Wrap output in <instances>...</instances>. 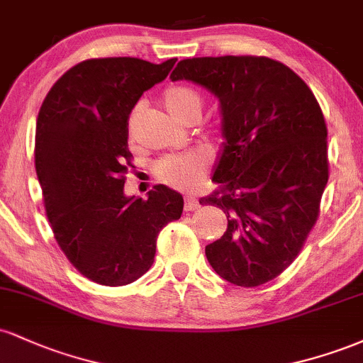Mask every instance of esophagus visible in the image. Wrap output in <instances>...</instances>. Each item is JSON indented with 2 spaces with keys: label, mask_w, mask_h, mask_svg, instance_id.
I'll list each match as a JSON object with an SVG mask.
<instances>
[{
  "label": "esophagus",
  "mask_w": 363,
  "mask_h": 363,
  "mask_svg": "<svg viewBox=\"0 0 363 363\" xmlns=\"http://www.w3.org/2000/svg\"><path fill=\"white\" fill-rule=\"evenodd\" d=\"M184 210L186 211H196L199 206H201V203H199L198 198H194V196H187L184 199Z\"/></svg>",
  "instance_id": "esophagus-1"
}]
</instances>
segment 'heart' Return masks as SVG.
I'll return each instance as SVG.
<instances>
[{
    "mask_svg": "<svg viewBox=\"0 0 363 363\" xmlns=\"http://www.w3.org/2000/svg\"><path fill=\"white\" fill-rule=\"evenodd\" d=\"M164 104L165 109L179 121H184L189 114L199 116L201 112V97L194 89L186 85L169 86L164 91ZM210 165L211 153L205 148H196L160 158L155 164V176L164 184L189 191L199 184Z\"/></svg>",
    "mask_w": 363,
    "mask_h": 363,
    "instance_id": "obj_1",
    "label": "heart"
}]
</instances>
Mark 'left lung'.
I'll list each match as a JSON object with an SVG mask.
<instances>
[{"label":"left lung","instance_id":"left-lung-1","mask_svg":"<svg viewBox=\"0 0 363 363\" xmlns=\"http://www.w3.org/2000/svg\"><path fill=\"white\" fill-rule=\"evenodd\" d=\"M170 78L205 86L223 116L220 187L199 203L228 223L208 262L237 286H259L289 268L318 222L329 177L323 111L297 73L264 56L182 60Z\"/></svg>","mask_w":363,"mask_h":363}]
</instances>
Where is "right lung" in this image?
I'll return each instance as SVG.
<instances>
[{
    "label": "right lung",
    "mask_w": 363,
    "mask_h": 363,
    "mask_svg": "<svg viewBox=\"0 0 363 363\" xmlns=\"http://www.w3.org/2000/svg\"><path fill=\"white\" fill-rule=\"evenodd\" d=\"M174 65L138 57L82 61L54 83L37 116L35 170L54 239L99 285L143 277L153 264L158 232L182 215V196L164 184L148 199L124 196L133 167L129 114Z\"/></svg>",
    "instance_id": "1"
}]
</instances>
